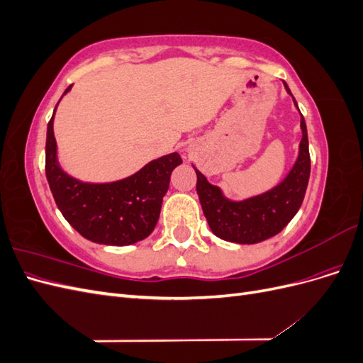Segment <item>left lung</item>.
<instances>
[{
  "label": "left lung",
  "instance_id": "left-lung-1",
  "mask_svg": "<svg viewBox=\"0 0 363 363\" xmlns=\"http://www.w3.org/2000/svg\"><path fill=\"white\" fill-rule=\"evenodd\" d=\"M283 84L292 96L295 107L298 108L286 82H283ZM300 127L301 142L294 167L277 186L263 194L240 201L230 200L219 186L208 183L204 175L194 167L196 172V194L208 227L215 236L228 242L250 245L276 236L289 224L301 207L311 175L309 140H307L303 115Z\"/></svg>",
  "mask_w": 363,
  "mask_h": 363
}]
</instances>
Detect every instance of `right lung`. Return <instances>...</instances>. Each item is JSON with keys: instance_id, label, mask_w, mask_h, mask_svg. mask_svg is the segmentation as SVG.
<instances>
[{"instance_id": "right-lung-1", "label": "right lung", "mask_w": 363, "mask_h": 363, "mask_svg": "<svg viewBox=\"0 0 363 363\" xmlns=\"http://www.w3.org/2000/svg\"><path fill=\"white\" fill-rule=\"evenodd\" d=\"M71 87L72 84L63 95ZM54 113L47 127L45 172L54 201L65 219L95 244L124 247L148 238L159 221L171 172L182 163L179 152L151 160L125 179L107 183L82 182L60 167L52 130Z\"/></svg>"}]
</instances>
